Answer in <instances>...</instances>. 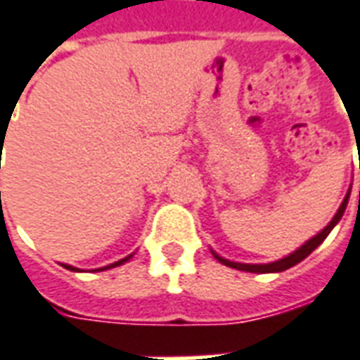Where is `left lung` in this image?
Instances as JSON below:
<instances>
[{"instance_id":"left-lung-1","label":"left lung","mask_w":360,"mask_h":360,"mask_svg":"<svg viewBox=\"0 0 360 360\" xmlns=\"http://www.w3.org/2000/svg\"><path fill=\"white\" fill-rule=\"evenodd\" d=\"M349 196H351V187H349L347 195H345V198H343V202H341V206L338 208V212H335V216L332 218V221H330L322 231H318L314 237H310L309 241L304 243V245H301L299 249L293 250V252H291V255H287V257L279 258V260H274V262H268V264H243V262H233V260H227V258L219 257L216 250H212V255H214V258H216L218 262L229 266V268H235V270L252 271V274H278V271L289 270L291 266L299 264L301 260H304V258L309 257L310 252L316 249L318 245H322V241H324L326 237L330 235V231L340 224L341 216L345 214V208H347Z\"/></svg>"}]
</instances>
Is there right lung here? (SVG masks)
Returning a JSON list of instances; mask_svg holds the SVG:
<instances>
[{
	"label": "right lung",
	"instance_id": "obj_1",
	"mask_svg": "<svg viewBox=\"0 0 360 360\" xmlns=\"http://www.w3.org/2000/svg\"><path fill=\"white\" fill-rule=\"evenodd\" d=\"M131 258H133V255H129V257L121 258V260H117V262H113V264H110V266H103V268H98V270H94V271L111 270V268H115V266H121V264H125V262H129ZM61 266H63V268H67V270H71V271H82L81 268H75V266H71V264H61Z\"/></svg>",
	"mask_w": 360,
	"mask_h": 360
}]
</instances>
